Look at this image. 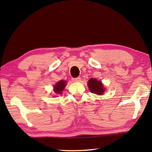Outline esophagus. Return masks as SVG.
<instances>
[{
    "label": "esophagus",
    "instance_id": "1",
    "mask_svg": "<svg viewBox=\"0 0 152 152\" xmlns=\"http://www.w3.org/2000/svg\"><path fill=\"white\" fill-rule=\"evenodd\" d=\"M72 80L74 81V82H80V77H78V78H72Z\"/></svg>",
    "mask_w": 152,
    "mask_h": 152
}]
</instances>
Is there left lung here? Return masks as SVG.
<instances>
[{"instance_id":"1","label":"left lung","mask_w":152,"mask_h":152,"mask_svg":"<svg viewBox=\"0 0 152 152\" xmlns=\"http://www.w3.org/2000/svg\"><path fill=\"white\" fill-rule=\"evenodd\" d=\"M88 86L90 91L92 93L98 95H101L104 94L105 88H104V86L101 81H99L96 79L92 78L88 82Z\"/></svg>"}]
</instances>
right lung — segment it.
Returning <instances> with one entry per match:
<instances>
[{
  "mask_svg": "<svg viewBox=\"0 0 152 152\" xmlns=\"http://www.w3.org/2000/svg\"><path fill=\"white\" fill-rule=\"evenodd\" d=\"M66 86V81H64V80L59 81L56 84V85L53 86V91H54L55 93L57 94H61V92H63Z\"/></svg>",
  "mask_w": 152,
  "mask_h": 152,
  "instance_id": "1",
  "label": "right lung"
}]
</instances>
